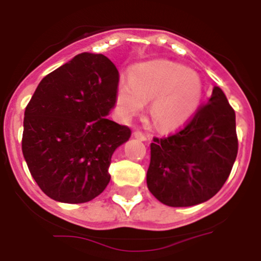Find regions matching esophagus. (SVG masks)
I'll return each mask as SVG.
<instances>
[{
    "label": "esophagus",
    "instance_id": "1",
    "mask_svg": "<svg viewBox=\"0 0 261 261\" xmlns=\"http://www.w3.org/2000/svg\"><path fill=\"white\" fill-rule=\"evenodd\" d=\"M134 138H136L138 140H140V142H147L148 140V136L144 135L143 133H140V131H134Z\"/></svg>",
    "mask_w": 261,
    "mask_h": 261
}]
</instances>
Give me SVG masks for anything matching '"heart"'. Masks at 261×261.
Returning <instances> with one entry per match:
<instances>
[{"label": "heart", "instance_id": "obj_1", "mask_svg": "<svg viewBox=\"0 0 261 261\" xmlns=\"http://www.w3.org/2000/svg\"><path fill=\"white\" fill-rule=\"evenodd\" d=\"M203 96L198 73L171 60L139 63L130 79L119 80L116 104L119 116L131 119L150 103L149 113L164 131L186 125L197 113Z\"/></svg>", "mask_w": 261, "mask_h": 261}]
</instances>
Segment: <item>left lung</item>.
Here are the masks:
<instances>
[{
	"label": "left lung",
	"mask_w": 261,
	"mask_h": 261,
	"mask_svg": "<svg viewBox=\"0 0 261 261\" xmlns=\"http://www.w3.org/2000/svg\"><path fill=\"white\" fill-rule=\"evenodd\" d=\"M237 152L236 113L223 90L214 86L208 103L181 131L153 139L148 189L171 207L208 201L229 176Z\"/></svg>",
	"instance_id": "1"
}]
</instances>
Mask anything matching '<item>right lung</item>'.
<instances>
[{
  "label": "right lung",
  "instance_id": "obj_1",
  "mask_svg": "<svg viewBox=\"0 0 261 261\" xmlns=\"http://www.w3.org/2000/svg\"><path fill=\"white\" fill-rule=\"evenodd\" d=\"M118 70L101 54L82 53L38 84L24 112L21 150L43 193L84 203L108 186L114 150L131 131L108 118Z\"/></svg>",
  "mask_w": 261,
  "mask_h": 261
}]
</instances>
